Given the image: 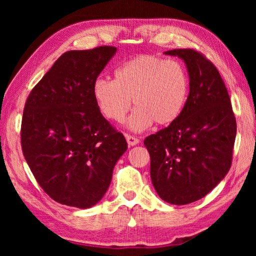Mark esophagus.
Segmentation results:
<instances>
[{"instance_id": "obj_1", "label": "esophagus", "mask_w": 256, "mask_h": 256, "mask_svg": "<svg viewBox=\"0 0 256 256\" xmlns=\"http://www.w3.org/2000/svg\"><path fill=\"white\" fill-rule=\"evenodd\" d=\"M126 140H127V143L129 146H134L136 144H138L140 143V140L138 138H135V136H132V135H126Z\"/></svg>"}]
</instances>
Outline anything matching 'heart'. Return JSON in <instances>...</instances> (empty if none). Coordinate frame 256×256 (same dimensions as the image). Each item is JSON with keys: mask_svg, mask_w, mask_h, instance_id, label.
Instances as JSON below:
<instances>
[{"mask_svg": "<svg viewBox=\"0 0 256 256\" xmlns=\"http://www.w3.org/2000/svg\"><path fill=\"white\" fill-rule=\"evenodd\" d=\"M92 93L104 116L118 124L124 120L132 99L136 108L127 127L143 132L154 122L169 126L180 118L188 99L190 79L180 62L142 54L118 66L114 80L98 78Z\"/></svg>", "mask_w": 256, "mask_h": 256, "instance_id": "heart-1", "label": "heart"}]
</instances>
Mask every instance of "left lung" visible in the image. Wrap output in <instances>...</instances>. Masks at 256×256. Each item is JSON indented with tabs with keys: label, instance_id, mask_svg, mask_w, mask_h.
I'll list each match as a JSON object with an SVG mask.
<instances>
[{
	"label": "left lung",
	"instance_id": "1",
	"mask_svg": "<svg viewBox=\"0 0 256 256\" xmlns=\"http://www.w3.org/2000/svg\"><path fill=\"white\" fill-rule=\"evenodd\" d=\"M186 65L190 93L180 118L150 135V177L163 200L185 205L205 197L228 172L236 122L218 70L190 48L164 52Z\"/></svg>",
	"mask_w": 256,
	"mask_h": 256
}]
</instances>
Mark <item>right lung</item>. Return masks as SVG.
<instances>
[{"label":"right lung","mask_w":256,"mask_h":256,"mask_svg":"<svg viewBox=\"0 0 256 256\" xmlns=\"http://www.w3.org/2000/svg\"><path fill=\"white\" fill-rule=\"evenodd\" d=\"M116 48L68 51L31 90L23 112V155L42 188L62 205L90 208L110 188L128 148L102 116L92 87Z\"/></svg>","instance_id":"obj_1"}]
</instances>
